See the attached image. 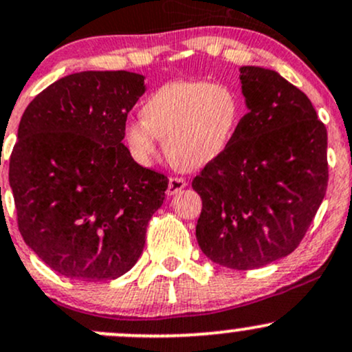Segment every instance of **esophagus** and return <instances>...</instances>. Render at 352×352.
<instances>
[{
	"mask_svg": "<svg viewBox=\"0 0 352 352\" xmlns=\"http://www.w3.org/2000/svg\"><path fill=\"white\" fill-rule=\"evenodd\" d=\"M185 185H187V182H185V179H182V177H170L168 187H167V195L179 194Z\"/></svg>",
	"mask_w": 352,
	"mask_h": 352,
	"instance_id": "1",
	"label": "esophagus"
}]
</instances>
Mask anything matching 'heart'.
<instances>
[{"mask_svg":"<svg viewBox=\"0 0 352 352\" xmlns=\"http://www.w3.org/2000/svg\"><path fill=\"white\" fill-rule=\"evenodd\" d=\"M142 117L125 126L126 145L138 164H153L162 138L173 164L199 168L229 145L241 118V105L227 85L175 80L145 100Z\"/></svg>","mask_w":352,"mask_h":352,"instance_id":"heart-1","label":"heart"}]
</instances>
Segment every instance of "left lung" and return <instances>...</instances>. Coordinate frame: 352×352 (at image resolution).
<instances>
[{
  "label": "left lung",
  "mask_w": 352,
  "mask_h": 352,
  "mask_svg": "<svg viewBox=\"0 0 352 352\" xmlns=\"http://www.w3.org/2000/svg\"><path fill=\"white\" fill-rule=\"evenodd\" d=\"M249 111L200 170L197 241L223 267H264L297 249L326 195L327 130L306 94L258 67L241 68Z\"/></svg>",
  "instance_id": "left-lung-1"
}]
</instances>
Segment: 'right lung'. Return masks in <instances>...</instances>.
<instances>
[{
	"mask_svg": "<svg viewBox=\"0 0 352 352\" xmlns=\"http://www.w3.org/2000/svg\"><path fill=\"white\" fill-rule=\"evenodd\" d=\"M144 76L82 72L26 107L10 157L18 229L46 265L78 280L117 279L133 267L168 187L122 144Z\"/></svg>",
	"mask_w": 352,
	"mask_h": 352,
	"instance_id": "add662e5",
	"label": "right lung"
}]
</instances>
